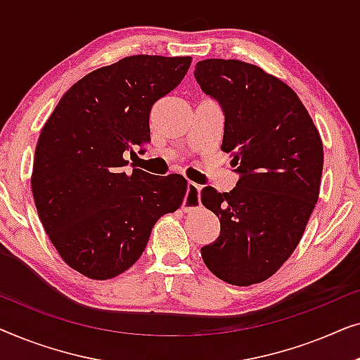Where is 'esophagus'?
<instances>
[{"instance_id":"34e87169","label":"esophagus","mask_w":360,"mask_h":360,"mask_svg":"<svg viewBox=\"0 0 360 360\" xmlns=\"http://www.w3.org/2000/svg\"><path fill=\"white\" fill-rule=\"evenodd\" d=\"M201 200H200V185L193 184V181H188L186 185V195L184 198V203H181V208H184L185 213H191V211L200 208Z\"/></svg>"}]
</instances>
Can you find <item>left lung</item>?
Returning <instances> with one entry per match:
<instances>
[{"instance_id": "1", "label": "left lung", "mask_w": 360, "mask_h": 360, "mask_svg": "<svg viewBox=\"0 0 360 360\" xmlns=\"http://www.w3.org/2000/svg\"><path fill=\"white\" fill-rule=\"evenodd\" d=\"M195 78L224 112L221 150L239 174L229 193L201 191L221 223L201 257L218 278L249 287L272 277L302 239L319 196L323 142L297 93L260 67L208 58Z\"/></svg>"}]
</instances>
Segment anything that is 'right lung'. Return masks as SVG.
Here are the masks:
<instances>
[{
	"instance_id": "obj_1",
	"label": "right lung",
	"mask_w": 360,
	"mask_h": 360,
	"mask_svg": "<svg viewBox=\"0 0 360 360\" xmlns=\"http://www.w3.org/2000/svg\"><path fill=\"white\" fill-rule=\"evenodd\" d=\"M190 63L131 56L93 70L42 127L31 176L37 214L65 264L88 278L126 272L157 219L184 203V176L126 174L122 155L150 141L152 106L180 85Z\"/></svg>"
}]
</instances>
